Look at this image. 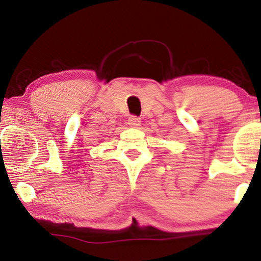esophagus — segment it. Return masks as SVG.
Wrapping results in <instances>:
<instances>
[{"mask_svg": "<svg viewBox=\"0 0 261 261\" xmlns=\"http://www.w3.org/2000/svg\"><path fill=\"white\" fill-rule=\"evenodd\" d=\"M127 124L130 125L131 127H137V126H140L141 119L138 117H136V115H130L127 119Z\"/></svg>", "mask_w": 261, "mask_h": 261, "instance_id": "esophagus-1", "label": "esophagus"}]
</instances>
